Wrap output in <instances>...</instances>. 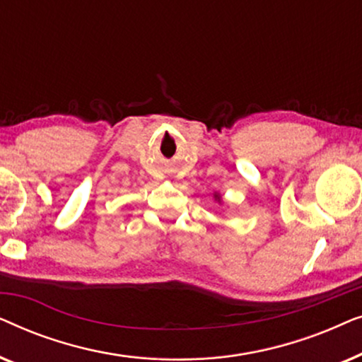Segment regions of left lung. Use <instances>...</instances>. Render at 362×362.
<instances>
[{
  "instance_id": "8db88e82",
  "label": "left lung",
  "mask_w": 362,
  "mask_h": 362,
  "mask_svg": "<svg viewBox=\"0 0 362 362\" xmlns=\"http://www.w3.org/2000/svg\"><path fill=\"white\" fill-rule=\"evenodd\" d=\"M214 201L217 202V204H224V201H222V196L219 194V192H214Z\"/></svg>"
}]
</instances>
